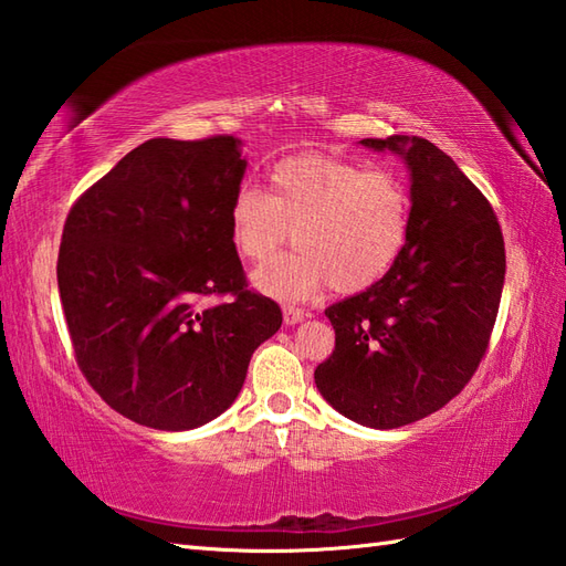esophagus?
<instances>
[{
  "label": "esophagus",
  "mask_w": 566,
  "mask_h": 566,
  "mask_svg": "<svg viewBox=\"0 0 566 566\" xmlns=\"http://www.w3.org/2000/svg\"><path fill=\"white\" fill-rule=\"evenodd\" d=\"M305 319V312L297 310V307H283V322L287 326H295Z\"/></svg>",
  "instance_id": "34e87169"
}]
</instances>
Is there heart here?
I'll return each mask as SVG.
<instances>
[{
  "instance_id": "1",
  "label": "heart",
  "mask_w": 566,
  "mask_h": 566,
  "mask_svg": "<svg viewBox=\"0 0 566 566\" xmlns=\"http://www.w3.org/2000/svg\"><path fill=\"white\" fill-rule=\"evenodd\" d=\"M237 251L263 263L293 240L295 254L254 273L259 291L310 297L324 285L358 293L395 266L411 232V191L399 171L336 157H293L269 193L240 186L230 206Z\"/></svg>"
}]
</instances>
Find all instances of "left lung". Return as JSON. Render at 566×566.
Returning a JSON list of instances; mask_svg holds the SVG:
<instances>
[{"label":"left lung","instance_id":"left-lung-1","mask_svg":"<svg viewBox=\"0 0 566 566\" xmlns=\"http://www.w3.org/2000/svg\"><path fill=\"white\" fill-rule=\"evenodd\" d=\"M360 145L405 159L411 232L378 283L324 310L336 346L315 382L346 419L397 429L470 382L496 322L506 251L489 200L443 149L417 135Z\"/></svg>","mask_w":566,"mask_h":566}]
</instances>
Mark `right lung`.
I'll use <instances>...</instances> for the list:
<instances>
[{"mask_svg":"<svg viewBox=\"0 0 566 566\" xmlns=\"http://www.w3.org/2000/svg\"><path fill=\"white\" fill-rule=\"evenodd\" d=\"M242 140L155 137L72 206L57 287L84 378L111 409L157 431L198 429L240 395L281 307L247 291L230 206ZM206 294H232L206 308Z\"/></svg>","mask_w":566,"mask_h":566,"instance_id":"1","label":"right lung"}]
</instances>
